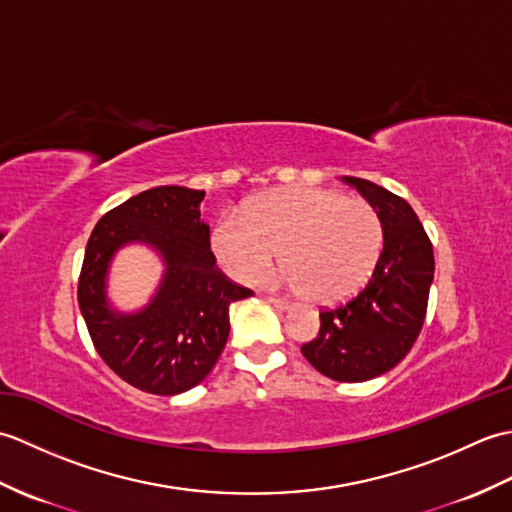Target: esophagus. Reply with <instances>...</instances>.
<instances>
[{
    "label": "esophagus",
    "mask_w": 512,
    "mask_h": 512,
    "mask_svg": "<svg viewBox=\"0 0 512 512\" xmlns=\"http://www.w3.org/2000/svg\"><path fill=\"white\" fill-rule=\"evenodd\" d=\"M270 303H273V306L277 308V310H288L290 308V303L288 301H284V299H279V297H266Z\"/></svg>",
    "instance_id": "1"
}]
</instances>
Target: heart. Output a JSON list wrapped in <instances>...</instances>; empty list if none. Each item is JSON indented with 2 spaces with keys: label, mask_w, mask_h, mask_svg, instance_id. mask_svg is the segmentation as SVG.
Listing matches in <instances>:
<instances>
[{
  "label": "heart",
  "mask_w": 512,
  "mask_h": 512,
  "mask_svg": "<svg viewBox=\"0 0 512 512\" xmlns=\"http://www.w3.org/2000/svg\"><path fill=\"white\" fill-rule=\"evenodd\" d=\"M383 222L367 200L321 187L279 189L244 213L226 211L213 228L217 262L237 281H257L281 248V281L323 306L354 297L374 275L383 250Z\"/></svg>",
  "instance_id": "1"
}]
</instances>
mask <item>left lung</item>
Masks as SVG:
<instances>
[{"mask_svg":"<svg viewBox=\"0 0 512 512\" xmlns=\"http://www.w3.org/2000/svg\"><path fill=\"white\" fill-rule=\"evenodd\" d=\"M380 215L383 250L372 279L350 301L319 312L317 339L301 345L308 363L339 383H363L396 367L422 330L433 281V246L405 202L378 184L343 176Z\"/></svg>","mask_w":512,"mask_h":512,"instance_id":"8db88e82","label":"left lung"}]
</instances>
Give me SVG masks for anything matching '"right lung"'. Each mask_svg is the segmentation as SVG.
Segmentation results:
<instances>
[{"mask_svg": "<svg viewBox=\"0 0 512 512\" xmlns=\"http://www.w3.org/2000/svg\"><path fill=\"white\" fill-rule=\"evenodd\" d=\"M204 191L156 187L107 211L85 246L79 308L96 352L125 383L176 396L209 376L228 330V306L253 290L215 266L209 226L200 220ZM147 243L166 262L157 295L138 313L106 301V270L118 247Z\"/></svg>", "mask_w": 512, "mask_h": 512, "instance_id": "add662e5", "label": "right lung"}]
</instances>
